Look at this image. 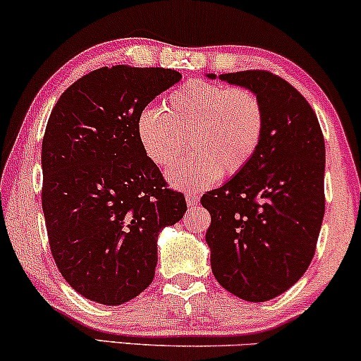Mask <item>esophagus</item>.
<instances>
[{"label":"esophagus","mask_w":361,"mask_h":361,"mask_svg":"<svg viewBox=\"0 0 361 361\" xmlns=\"http://www.w3.org/2000/svg\"><path fill=\"white\" fill-rule=\"evenodd\" d=\"M186 204H188V205H197L198 204V197H197V195H192V193L186 195Z\"/></svg>","instance_id":"34e87169"}]
</instances>
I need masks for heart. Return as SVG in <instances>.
I'll return each instance as SVG.
<instances>
[{
    "label": "heart",
    "instance_id": "1",
    "mask_svg": "<svg viewBox=\"0 0 361 361\" xmlns=\"http://www.w3.org/2000/svg\"><path fill=\"white\" fill-rule=\"evenodd\" d=\"M264 130L261 100L247 88L193 80L169 93L164 109L140 114L137 134L144 152L161 169L193 151L169 173L181 188H205L221 176L243 171L258 151Z\"/></svg>",
    "mask_w": 361,
    "mask_h": 361
}]
</instances>
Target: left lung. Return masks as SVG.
I'll return each instance as SVG.
<instances>
[{
	"label": "left lung",
	"mask_w": 361,
	"mask_h": 361,
	"mask_svg": "<svg viewBox=\"0 0 361 361\" xmlns=\"http://www.w3.org/2000/svg\"><path fill=\"white\" fill-rule=\"evenodd\" d=\"M219 78L256 93L264 130L251 163L202 197L212 219L210 264L227 292L267 302L292 287L316 252L326 207L324 137L316 111L283 78L263 69Z\"/></svg>",
	"instance_id": "left-lung-1"
}]
</instances>
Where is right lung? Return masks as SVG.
<instances>
[{
    "label": "right lung",
    "mask_w": 361,
    "mask_h": 361,
    "mask_svg": "<svg viewBox=\"0 0 361 361\" xmlns=\"http://www.w3.org/2000/svg\"><path fill=\"white\" fill-rule=\"evenodd\" d=\"M181 80L175 69L100 68L73 82L42 139V209L61 275L78 293L120 305L144 292L157 234L186 212L140 146V114Z\"/></svg>",
    "instance_id": "right-lung-1"
}]
</instances>
